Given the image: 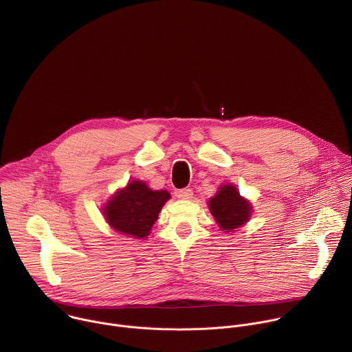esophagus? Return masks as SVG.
Wrapping results in <instances>:
<instances>
[{"instance_id": "esophagus-1", "label": "esophagus", "mask_w": 352, "mask_h": 352, "mask_svg": "<svg viewBox=\"0 0 352 352\" xmlns=\"http://www.w3.org/2000/svg\"><path fill=\"white\" fill-rule=\"evenodd\" d=\"M193 196V192L190 188H185V189H179L177 192V197L178 199H182V200H188V199H192Z\"/></svg>"}]
</instances>
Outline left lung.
I'll use <instances>...</instances> for the list:
<instances>
[{
    "label": "left lung",
    "mask_w": 352,
    "mask_h": 352,
    "mask_svg": "<svg viewBox=\"0 0 352 352\" xmlns=\"http://www.w3.org/2000/svg\"><path fill=\"white\" fill-rule=\"evenodd\" d=\"M209 209L224 232H231L243 226L252 213L249 200L243 199L235 185L231 184L219 188L216 196L209 200Z\"/></svg>",
    "instance_id": "1"
}]
</instances>
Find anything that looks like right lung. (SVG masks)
I'll list each match as a JSON object with an SVG mask.
<instances>
[{"label": "right lung", "mask_w": 352, "mask_h": 352, "mask_svg": "<svg viewBox=\"0 0 352 352\" xmlns=\"http://www.w3.org/2000/svg\"><path fill=\"white\" fill-rule=\"evenodd\" d=\"M168 199L167 190H152L143 181H132L116 192L103 214L116 231L142 239L148 235Z\"/></svg>", "instance_id": "add662e5"}]
</instances>
